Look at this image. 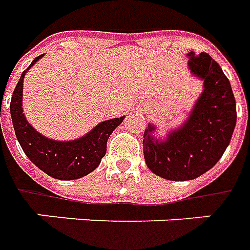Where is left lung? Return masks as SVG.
Returning <instances> with one entry per match:
<instances>
[{
    "label": "left lung",
    "instance_id": "left-lung-1",
    "mask_svg": "<svg viewBox=\"0 0 250 250\" xmlns=\"http://www.w3.org/2000/svg\"><path fill=\"white\" fill-rule=\"evenodd\" d=\"M191 75L203 82L201 95L179 126L157 137L155 124L144 132L146 167L160 178L185 182L201 176L218 163L230 144L237 121L235 100L229 79L210 56L187 54Z\"/></svg>",
    "mask_w": 250,
    "mask_h": 250
}]
</instances>
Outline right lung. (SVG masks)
Masks as SVG:
<instances>
[{
    "label": "right lung",
    "instance_id": "obj_1",
    "mask_svg": "<svg viewBox=\"0 0 250 250\" xmlns=\"http://www.w3.org/2000/svg\"><path fill=\"white\" fill-rule=\"evenodd\" d=\"M43 56L44 54L33 59L31 65L21 74L12 95L10 116L16 137L28 159L47 175L59 180L83 178L100 166L106 153L107 139L125 116L102 121L82 137L68 141L52 140L39 133L22 113V87L26 71Z\"/></svg>",
    "mask_w": 250,
    "mask_h": 250
}]
</instances>
